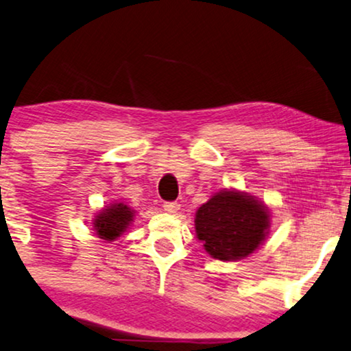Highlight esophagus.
Segmentation results:
<instances>
[{
	"label": "esophagus",
	"instance_id": "34e87169",
	"mask_svg": "<svg viewBox=\"0 0 351 351\" xmlns=\"http://www.w3.org/2000/svg\"><path fill=\"white\" fill-rule=\"evenodd\" d=\"M163 210L168 212V214H175V212L180 210V204L171 201V202H163Z\"/></svg>",
	"mask_w": 351,
	"mask_h": 351
}]
</instances>
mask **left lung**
Segmentation results:
<instances>
[{"instance_id": "1", "label": "left lung", "mask_w": 351, "mask_h": 351, "mask_svg": "<svg viewBox=\"0 0 351 351\" xmlns=\"http://www.w3.org/2000/svg\"><path fill=\"white\" fill-rule=\"evenodd\" d=\"M269 212L246 194L223 191L199 207L196 233L212 257L234 261L250 256L263 243Z\"/></svg>"}]
</instances>
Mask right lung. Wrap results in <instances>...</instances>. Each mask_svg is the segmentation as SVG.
Here are the masks:
<instances>
[{
  "instance_id": "add662e5",
  "label": "right lung",
  "mask_w": 351,
  "mask_h": 351,
  "mask_svg": "<svg viewBox=\"0 0 351 351\" xmlns=\"http://www.w3.org/2000/svg\"><path fill=\"white\" fill-rule=\"evenodd\" d=\"M132 220V210L124 204H113L101 210L94 221L97 234L104 239H114L121 234Z\"/></svg>"
}]
</instances>
